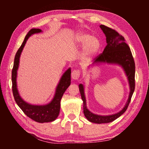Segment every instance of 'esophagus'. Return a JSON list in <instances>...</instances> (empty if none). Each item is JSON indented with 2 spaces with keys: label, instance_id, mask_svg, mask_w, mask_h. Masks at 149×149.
Listing matches in <instances>:
<instances>
[{
  "label": "esophagus",
  "instance_id": "obj_1",
  "mask_svg": "<svg viewBox=\"0 0 149 149\" xmlns=\"http://www.w3.org/2000/svg\"><path fill=\"white\" fill-rule=\"evenodd\" d=\"M80 70H74L72 72V77L74 79H78L80 76Z\"/></svg>",
  "mask_w": 149,
  "mask_h": 149
}]
</instances>
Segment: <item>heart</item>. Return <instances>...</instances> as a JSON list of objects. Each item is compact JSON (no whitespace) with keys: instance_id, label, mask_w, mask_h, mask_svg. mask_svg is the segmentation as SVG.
I'll return each instance as SVG.
<instances>
[{"instance_id":"heart-1","label":"heart","mask_w":149,"mask_h":149,"mask_svg":"<svg viewBox=\"0 0 149 149\" xmlns=\"http://www.w3.org/2000/svg\"><path fill=\"white\" fill-rule=\"evenodd\" d=\"M75 41L81 45H85V52L87 56H93L99 51L100 48V42L96 37L86 33H81L75 37Z\"/></svg>"}]
</instances>
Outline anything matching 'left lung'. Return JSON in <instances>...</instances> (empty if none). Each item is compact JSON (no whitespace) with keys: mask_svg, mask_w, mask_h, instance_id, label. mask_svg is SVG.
<instances>
[{"mask_svg":"<svg viewBox=\"0 0 149 149\" xmlns=\"http://www.w3.org/2000/svg\"><path fill=\"white\" fill-rule=\"evenodd\" d=\"M100 27L107 37V45L104 48L102 53L100 54L99 56L95 58L94 63L104 62L120 65L124 70L127 75L130 88L129 98L125 107L120 112L112 115L100 116L93 114L87 109L84 85L79 84V91L81 95V99L84 101V113L85 118L91 122L106 123L113 122L117 119L127 110L135 90V65L130 48L125 42L124 37L118 33L116 30L105 26L104 25H100Z\"/></svg>","mask_w":149,"mask_h":149,"instance_id":"left-lung-1","label":"left lung"}]
</instances>
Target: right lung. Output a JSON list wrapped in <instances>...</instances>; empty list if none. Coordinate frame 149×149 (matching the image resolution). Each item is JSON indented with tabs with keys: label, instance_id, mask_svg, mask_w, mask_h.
I'll return each mask as SVG.
<instances>
[{
	"label": "right lung",
	"instance_id": "add662e5",
	"mask_svg": "<svg viewBox=\"0 0 149 149\" xmlns=\"http://www.w3.org/2000/svg\"><path fill=\"white\" fill-rule=\"evenodd\" d=\"M41 31V29L33 28L30 30L28 33L26 35L24 42H22L19 49L17 50L14 58V66L12 71V93H13L14 100L18 107L24 112V114L35 122L45 123L52 122L58 116L60 109V100L65 90L71 84V69L69 68L63 74L56 87V93L53 99L49 104L46 105H32L24 101L20 97L16 84L17 70L19 66L20 55L29 37L33 34L38 33Z\"/></svg>",
	"mask_w": 149,
	"mask_h": 149
}]
</instances>
